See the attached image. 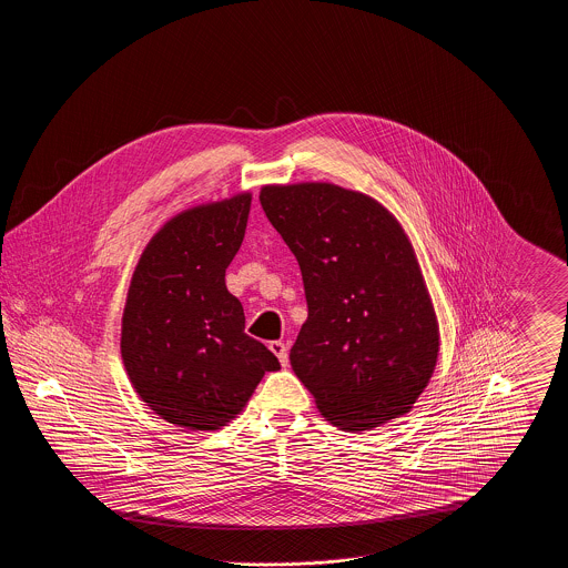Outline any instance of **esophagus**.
I'll list each match as a JSON object with an SVG mask.
<instances>
[{
  "instance_id": "obj_1",
  "label": "esophagus",
  "mask_w": 568,
  "mask_h": 568,
  "mask_svg": "<svg viewBox=\"0 0 568 568\" xmlns=\"http://www.w3.org/2000/svg\"><path fill=\"white\" fill-rule=\"evenodd\" d=\"M271 352L278 357V362H281V366H287L290 364V353H287V347H285V343H281V341H272Z\"/></svg>"
}]
</instances>
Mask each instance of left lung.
<instances>
[{
	"label": "left lung",
	"mask_w": 568,
	"mask_h": 568,
	"mask_svg": "<svg viewBox=\"0 0 568 568\" xmlns=\"http://www.w3.org/2000/svg\"><path fill=\"white\" fill-rule=\"evenodd\" d=\"M260 202L302 272L308 317L290 359L320 413L347 433L408 413L433 377L438 324L396 216L332 183L266 185Z\"/></svg>",
	"instance_id": "left-lung-1"
}]
</instances>
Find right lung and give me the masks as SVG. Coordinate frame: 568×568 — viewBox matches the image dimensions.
I'll return each instance as SVG.
<instances>
[{
    "label": "right lung",
    "instance_id": "right-lung-1",
    "mask_svg": "<svg viewBox=\"0 0 568 568\" xmlns=\"http://www.w3.org/2000/svg\"><path fill=\"white\" fill-rule=\"evenodd\" d=\"M251 193L172 216L142 251L121 325L138 396L165 422L216 430L234 419L276 355L244 334L225 268L243 244Z\"/></svg>",
    "mask_w": 568,
    "mask_h": 568
}]
</instances>
